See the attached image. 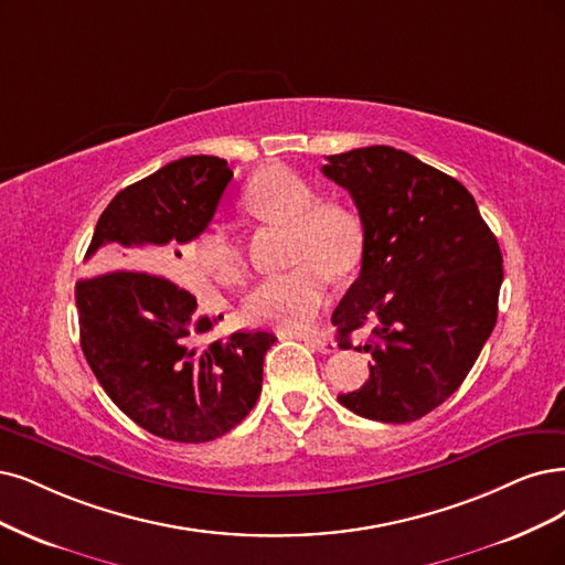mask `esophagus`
<instances>
[{
  "label": "esophagus",
  "instance_id": "esophagus-1",
  "mask_svg": "<svg viewBox=\"0 0 565 565\" xmlns=\"http://www.w3.org/2000/svg\"><path fill=\"white\" fill-rule=\"evenodd\" d=\"M302 342H307L311 349H317L321 353H335L338 344L332 338H328L326 332H315V335H302Z\"/></svg>",
  "mask_w": 565,
  "mask_h": 565
}]
</instances>
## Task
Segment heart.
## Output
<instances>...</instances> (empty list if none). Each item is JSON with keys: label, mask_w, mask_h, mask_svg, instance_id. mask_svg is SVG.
<instances>
[{"label": "heart", "mask_w": 565, "mask_h": 565, "mask_svg": "<svg viewBox=\"0 0 565 565\" xmlns=\"http://www.w3.org/2000/svg\"><path fill=\"white\" fill-rule=\"evenodd\" d=\"M317 188L286 164H271L248 181L244 204L260 218L290 225V260L298 267L258 281L244 298L250 323L300 330L321 315L330 296V275L347 277L359 267L365 227L356 209L342 200H317ZM202 271L221 284H239L246 260L239 239L214 225L195 244Z\"/></svg>", "instance_id": "1"}]
</instances>
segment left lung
I'll list each match as a JSON object with an SVG mask.
<instances>
[{
  "label": "left lung",
  "instance_id": "1",
  "mask_svg": "<svg viewBox=\"0 0 565 565\" xmlns=\"http://www.w3.org/2000/svg\"><path fill=\"white\" fill-rule=\"evenodd\" d=\"M321 172L365 227L361 275L332 326L342 349L370 330V380L338 401L372 422H416L463 384L489 340L503 254L463 183L393 146L328 156Z\"/></svg>",
  "mask_w": 565,
  "mask_h": 565
}]
</instances>
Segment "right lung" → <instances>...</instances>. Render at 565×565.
<instances>
[{
	"mask_svg": "<svg viewBox=\"0 0 565 565\" xmlns=\"http://www.w3.org/2000/svg\"><path fill=\"white\" fill-rule=\"evenodd\" d=\"M233 179L216 156H188L120 191L104 209L86 258L102 275L76 281L81 349L116 407L172 443H209L254 409L271 332L237 330L198 344L214 321L198 300L151 271L214 218ZM223 319V317H218Z\"/></svg>",
	"mask_w": 565,
	"mask_h": 565,
	"instance_id": "add662e5",
	"label": "right lung"
}]
</instances>
